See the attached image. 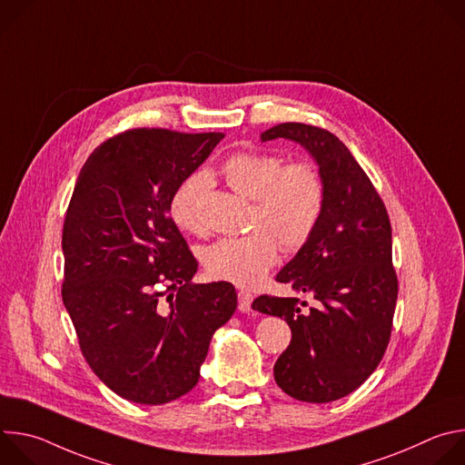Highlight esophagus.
<instances>
[{
	"mask_svg": "<svg viewBox=\"0 0 465 465\" xmlns=\"http://www.w3.org/2000/svg\"><path fill=\"white\" fill-rule=\"evenodd\" d=\"M237 298H239V311H241V312H248V311L252 309V300H253V296H252L250 292H246V291H239Z\"/></svg>",
	"mask_w": 465,
	"mask_h": 465,
	"instance_id": "1",
	"label": "esophagus"
}]
</instances>
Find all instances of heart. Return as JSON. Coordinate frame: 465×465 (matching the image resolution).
<instances>
[{"label": "heart", "instance_id": "1", "mask_svg": "<svg viewBox=\"0 0 465 465\" xmlns=\"http://www.w3.org/2000/svg\"><path fill=\"white\" fill-rule=\"evenodd\" d=\"M226 183L252 203L250 228L242 237H224L206 246V271L239 287L259 283L278 257V242L296 250L314 232L323 208V183L309 163L285 165L280 156L267 153H239L223 165ZM210 178L191 174L174 191L171 217L187 233H204V203Z\"/></svg>", "mask_w": 465, "mask_h": 465}]
</instances>
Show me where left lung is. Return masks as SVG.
Instances as JSON below:
<instances>
[{"mask_svg": "<svg viewBox=\"0 0 465 465\" xmlns=\"http://www.w3.org/2000/svg\"><path fill=\"white\" fill-rule=\"evenodd\" d=\"M285 138L316 162L323 183L320 221L278 272L276 282L312 294H262L252 309L285 318L292 339L274 364L278 386L298 401L329 403L357 390L379 366L391 333L397 276L391 264V226L368 174L329 130L282 123L261 142Z\"/></svg>", "mask_w": 465, "mask_h": 465, "instance_id": "1", "label": "left lung"}]
</instances>
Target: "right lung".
Masks as SVG:
<instances>
[{
  "label": "right lung",
  "instance_id": "add662e5",
  "mask_svg": "<svg viewBox=\"0 0 465 465\" xmlns=\"http://www.w3.org/2000/svg\"><path fill=\"white\" fill-rule=\"evenodd\" d=\"M223 138L126 130L77 178L62 230V300L86 362L123 400L163 405L187 393L235 312L232 283L191 282L198 262L169 215L174 191Z\"/></svg>",
  "mask_w": 465,
  "mask_h": 465
}]
</instances>
